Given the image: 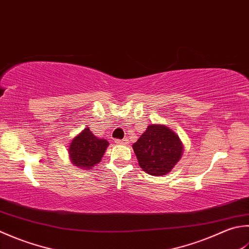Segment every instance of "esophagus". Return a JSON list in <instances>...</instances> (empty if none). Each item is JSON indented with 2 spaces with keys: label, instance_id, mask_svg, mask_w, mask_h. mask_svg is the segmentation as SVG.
I'll use <instances>...</instances> for the list:
<instances>
[{
  "label": "esophagus",
  "instance_id": "esophagus-1",
  "mask_svg": "<svg viewBox=\"0 0 249 249\" xmlns=\"http://www.w3.org/2000/svg\"><path fill=\"white\" fill-rule=\"evenodd\" d=\"M114 142L116 143V144H127L128 143V140H127V138H124V139H115L114 140Z\"/></svg>",
  "mask_w": 249,
  "mask_h": 249
}]
</instances>
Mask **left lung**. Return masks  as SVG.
<instances>
[{
  "label": "left lung",
  "mask_w": 249,
  "mask_h": 249,
  "mask_svg": "<svg viewBox=\"0 0 249 249\" xmlns=\"http://www.w3.org/2000/svg\"><path fill=\"white\" fill-rule=\"evenodd\" d=\"M140 167L152 176H164L181 159L183 145L178 135L160 124L149 125L133 144Z\"/></svg>",
  "instance_id": "obj_1"
}]
</instances>
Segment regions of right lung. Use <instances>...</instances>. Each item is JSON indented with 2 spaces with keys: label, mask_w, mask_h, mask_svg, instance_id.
Instances as JSON below:
<instances>
[{
  "label": "right lung",
  "mask_w": 249,
  "mask_h": 249,
  "mask_svg": "<svg viewBox=\"0 0 249 249\" xmlns=\"http://www.w3.org/2000/svg\"><path fill=\"white\" fill-rule=\"evenodd\" d=\"M108 145V141L97 138L89 127H85L71 141L69 147L71 162L82 169L94 167L101 160Z\"/></svg>",
  "instance_id": "add662e5"
}]
</instances>
